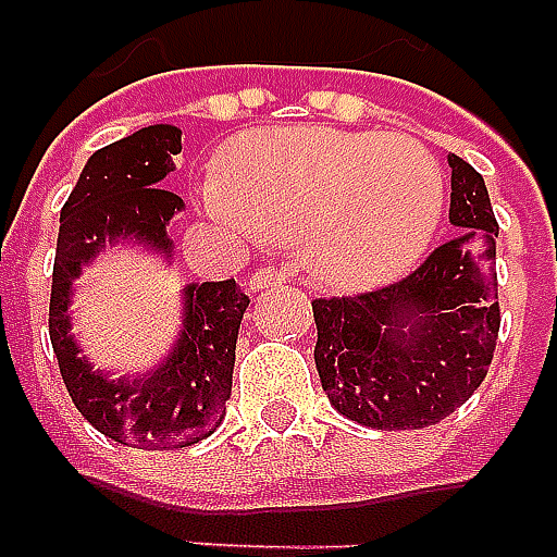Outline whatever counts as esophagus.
<instances>
[{
	"label": "esophagus",
	"mask_w": 557,
	"mask_h": 557,
	"mask_svg": "<svg viewBox=\"0 0 557 557\" xmlns=\"http://www.w3.org/2000/svg\"><path fill=\"white\" fill-rule=\"evenodd\" d=\"M284 282H287V273L278 270V267H270V270H258V273H252L249 287H252V290H263V287H282Z\"/></svg>",
	"instance_id": "34e87169"
}]
</instances>
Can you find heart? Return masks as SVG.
Here are the masks:
<instances>
[{"label": "heart", "instance_id": "heart-1", "mask_svg": "<svg viewBox=\"0 0 557 557\" xmlns=\"http://www.w3.org/2000/svg\"><path fill=\"white\" fill-rule=\"evenodd\" d=\"M202 208L234 237L302 240V261L334 290L403 275L429 249L443 216V175L411 137L282 128L234 140Z\"/></svg>", "mask_w": 557, "mask_h": 557}]
</instances>
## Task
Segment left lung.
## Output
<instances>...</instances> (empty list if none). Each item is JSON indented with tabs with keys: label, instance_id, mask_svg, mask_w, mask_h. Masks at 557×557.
I'll return each mask as SVG.
<instances>
[{
	"label": "left lung",
	"instance_id": "left-lung-1",
	"mask_svg": "<svg viewBox=\"0 0 557 557\" xmlns=\"http://www.w3.org/2000/svg\"><path fill=\"white\" fill-rule=\"evenodd\" d=\"M449 166L458 237L387 287L311 302L313 361L329 403L370 429L405 432L446 420L493 361L499 223L482 175L458 154Z\"/></svg>",
	"mask_w": 557,
	"mask_h": 557
}]
</instances>
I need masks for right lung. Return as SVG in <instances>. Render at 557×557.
Segmentation results:
<instances>
[{
	"label": "right lung",
	"instance_id": "obj_1",
	"mask_svg": "<svg viewBox=\"0 0 557 557\" xmlns=\"http://www.w3.org/2000/svg\"><path fill=\"white\" fill-rule=\"evenodd\" d=\"M182 128L164 123L96 149L61 208L49 296V337L61 379L96 432L135 449H182L214 434L232 396L237 329L249 308L234 278L187 284L182 332L170 355L146 375L128 379L94 370L73 337V278L104 246L135 240L173 258L166 225L184 202L158 184L175 170Z\"/></svg>",
	"mask_w": 557,
	"mask_h": 557
}]
</instances>
